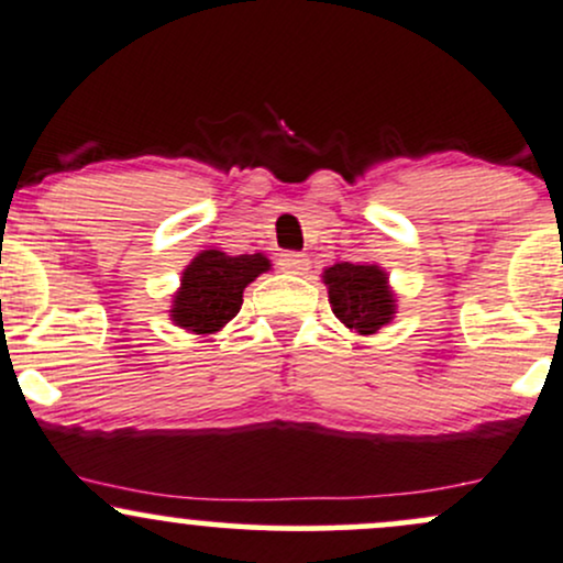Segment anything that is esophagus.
<instances>
[{
  "label": "esophagus",
  "instance_id": "34e87169",
  "mask_svg": "<svg viewBox=\"0 0 563 563\" xmlns=\"http://www.w3.org/2000/svg\"><path fill=\"white\" fill-rule=\"evenodd\" d=\"M280 269L283 273H294V275H303L309 269V260L307 254H299V251H288V254L280 256Z\"/></svg>",
  "mask_w": 563,
  "mask_h": 563
}]
</instances>
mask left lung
I'll use <instances>...</instances> for the list:
<instances>
[{
  "instance_id": "left-lung-1",
  "label": "left lung",
  "mask_w": 563,
  "mask_h": 563,
  "mask_svg": "<svg viewBox=\"0 0 563 563\" xmlns=\"http://www.w3.org/2000/svg\"><path fill=\"white\" fill-rule=\"evenodd\" d=\"M328 299L333 314L360 335L380 331L394 314L391 290L386 286L384 269L376 264L341 262L325 269Z\"/></svg>"
}]
</instances>
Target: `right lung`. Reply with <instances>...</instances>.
I'll list each match as a JSON object with an SVG mask.
<instances>
[{"mask_svg":"<svg viewBox=\"0 0 563 563\" xmlns=\"http://www.w3.org/2000/svg\"><path fill=\"white\" fill-rule=\"evenodd\" d=\"M269 269L262 254L228 256L203 251L183 273V288L174 296L172 320L192 333H214L241 312L243 288Z\"/></svg>","mask_w":563,"mask_h":563,"instance_id":"1","label":"right lung"}]
</instances>
